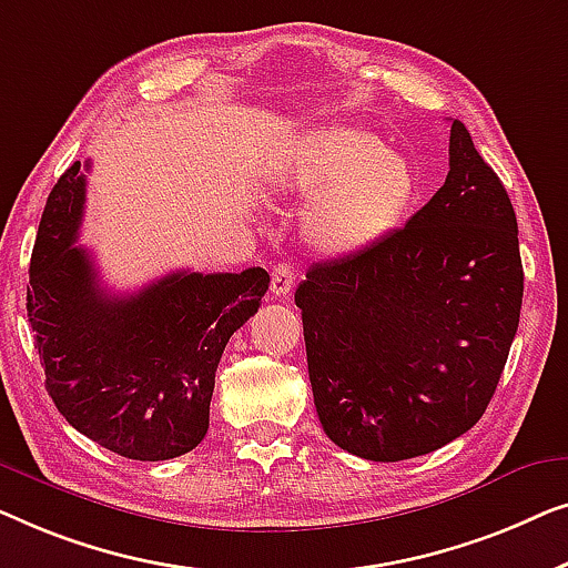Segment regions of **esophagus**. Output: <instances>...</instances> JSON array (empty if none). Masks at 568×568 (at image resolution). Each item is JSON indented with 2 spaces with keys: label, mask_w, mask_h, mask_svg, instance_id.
<instances>
[{
  "label": "esophagus",
  "mask_w": 568,
  "mask_h": 568,
  "mask_svg": "<svg viewBox=\"0 0 568 568\" xmlns=\"http://www.w3.org/2000/svg\"><path fill=\"white\" fill-rule=\"evenodd\" d=\"M295 285V270L291 265H275L273 281H270V291L275 295H287Z\"/></svg>",
  "instance_id": "34e87169"
}]
</instances>
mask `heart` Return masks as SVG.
Wrapping results in <instances>:
<instances>
[{"label": "heart", "mask_w": 568, "mask_h": 568, "mask_svg": "<svg viewBox=\"0 0 568 568\" xmlns=\"http://www.w3.org/2000/svg\"><path fill=\"white\" fill-rule=\"evenodd\" d=\"M275 197L314 202L303 219L308 246L326 257H349L383 242L417 195V174L404 154L373 133L326 125L301 135L275 164Z\"/></svg>", "instance_id": "heart-1"}]
</instances>
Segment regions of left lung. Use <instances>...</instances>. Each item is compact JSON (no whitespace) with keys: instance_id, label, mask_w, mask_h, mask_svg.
<instances>
[{"instance_id":"left-lung-1","label":"left lung","mask_w":568,"mask_h":568,"mask_svg":"<svg viewBox=\"0 0 568 568\" xmlns=\"http://www.w3.org/2000/svg\"><path fill=\"white\" fill-rule=\"evenodd\" d=\"M324 433L396 463L468 433L505 371L523 308L515 207L468 128L422 211L371 250L322 262L295 291Z\"/></svg>"}]
</instances>
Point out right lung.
<instances>
[{"label":"right lung","instance_id":"add662e5","mask_svg":"<svg viewBox=\"0 0 568 568\" xmlns=\"http://www.w3.org/2000/svg\"><path fill=\"white\" fill-rule=\"evenodd\" d=\"M84 197L74 162L48 195L30 257L28 316L45 390L71 427L108 450L178 458L205 437L223 347L257 314L270 275L182 270L139 293H108L90 252L74 246Z\"/></svg>","mask_w":568,"mask_h":568}]
</instances>
